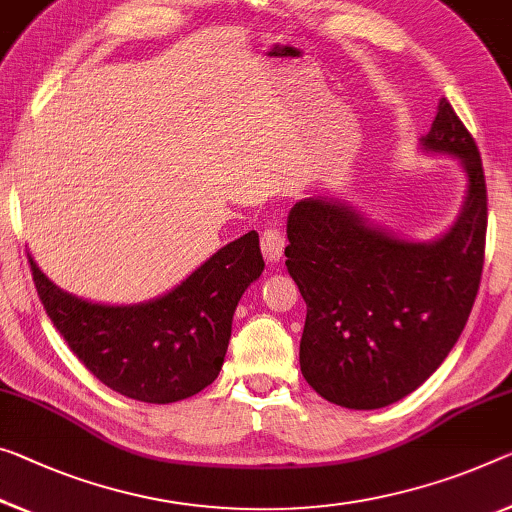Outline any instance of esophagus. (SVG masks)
Returning a JSON list of instances; mask_svg holds the SVG:
<instances>
[{
	"label": "esophagus",
	"instance_id": "1",
	"mask_svg": "<svg viewBox=\"0 0 512 512\" xmlns=\"http://www.w3.org/2000/svg\"><path fill=\"white\" fill-rule=\"evenodd\" d=\"M283 247H286V238H283V233L279 226H267L261 235V251L263 256L267 258L270 263H277L281 254H283Z\"/></svg>",
	"mask_w": 512,
	"mask_h": 512
}]
</instances>
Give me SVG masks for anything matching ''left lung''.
I'll return each mask as SVG.
<instances>
[{
	"instance_id": "left-lung-1",
	"label": "left lung",
	"mask_w": 512,
	"mask_h": 512,
	"mask_svg": "<svg viewBox=\"0 0 512 512\" xmlns=\"http://www.w3.org/2000/svg\"><path fill=\"white\" fill-rule=\"evenodd\" d=\"M421 146L458 157L467 174L465 203L442 238L403 240L322 196L288 215L286 265L306 302L302 375L348 410H377L419 389L458 343L481 283L483 162L446 98Z\"/></svg>"
}]
</instances>
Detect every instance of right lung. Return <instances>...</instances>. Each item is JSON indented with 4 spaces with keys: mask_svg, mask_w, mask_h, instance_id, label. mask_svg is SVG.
<instances>
[{
    "mask_svg": "<svg viewBox=\"0 0 512 512\" xmlns=\"http://www.w3.org/2000/svg\"><path fill=\"white\" fill-rule=\"evenodd\" d=\"M43 309L73 355L121 396L167 405L222 371L235 306L263 272L258 233L212 254L180 286L151 302L112 306L66 293L29 256Z\"/></svg>",
    "mask_w": 512,
    "mask_h": 512,
    "instance_id": "right-lung-1",
    "label": "right lung"
}]
</instances>
